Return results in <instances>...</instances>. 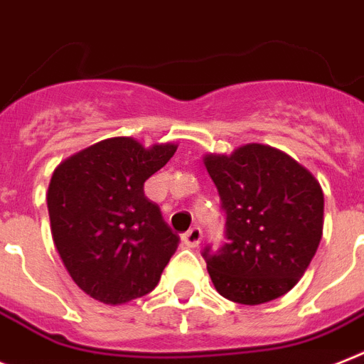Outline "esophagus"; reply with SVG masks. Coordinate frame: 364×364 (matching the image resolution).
<instances>
[{"label":"esophagus","instance_id":"1","mask_svg":"<svg viewBox=\"0 0 364 364\" xmlns=\"http://www.w3.org/2000/svg\"><path fill=\"white\" fill-rule=\"evenodd\" d=\"M200 240H203V230H200L199 227H191L188 232L182 234V242H184L188 247H197L200 243Z\"/></svg>","mask_w":364,"mask_h":364}]
</instances>
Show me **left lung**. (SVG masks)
Segmentation results:
<instances>
[{"instance_id": "obj_1", "label": "left lung", "mask_w": 364, "mask_h": 364, "mask_svg": "<svg viewBox=\"0 0 364 364\" xmlns=\"http://www.w3.org/2000/svg\"><path fill=\"white\" fill-rule=\"evenodd\" d=\"M204 165L225 214L223 245L203 249L215 290L242 305L277 299L299 281L322 240V188L294 158L258 143L208 154Z\"/></svg>"}]
</instances>
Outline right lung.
Segmentation results:
<instances>
[{
	"label": "right lung",
	"instance_id": "1",
	"mask_svg": "<svg viewBox=\"0 0 364 364\" xmlns=\"http://www.w3.org/2000/svg\"><path fill=\"white\" fill-rule=\"evenodd\" d=\"M176 152L111 137L53 171L48 214L59 257L74 283L107 305L152 292L178 247V234L145 197L146 180Z\"/></svg>",
	"mask_w": 364,
	"mask_h": 364
}]
</instances>
